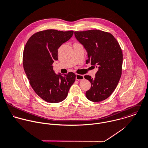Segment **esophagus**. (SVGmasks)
Here are the masks:
<instances>
[{"instance_id":"34e87169","label":"esophagus","mask_w":148,"mask_h":148,"mask_svg":"<svg viewBox=\"0 0 148 148\" xmlns=\"http://www.w3.org/2000/svg\"><path fill=\"white\" fill-rule=\"evenodd\" d=\"M75 78H76V79H77V80L81 81V80L84 79V75H80V74H76V77H75Z\"/></svg>"}]
</instances>
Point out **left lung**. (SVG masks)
<instances>
[{"instance_id":"obj_1","label":"left lung","mask_w":148,"mask_h":148,"mask_svg":"<svg viewBox=\"0 0 148 148\" xmlns=\"http://www.w3.org/2000/svg\"><path fill=\"white\" fill-rule=\"evenodd\" d=\"M74 34L86 50V63L99 69L94 79L84 76L91 84L86 96L91 101H103L113 93L122 75L123 53L119 44L112 34L99 30L74 32Z\"/></svg>"}]
</instances>
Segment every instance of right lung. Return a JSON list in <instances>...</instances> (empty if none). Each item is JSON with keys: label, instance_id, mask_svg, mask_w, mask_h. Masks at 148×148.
<instances>
[{"label": "right lung", "instance_id": "obj_1", "mask_svg": "<svg viewBox=\"0 0 148 148\" xmlns=\"http://www.w3.org/2000/svg\"><path fill=\"white\" fill-rule=\"evenodd\" d=\"M74 31L48 29L33 34L23 53V66L29 83L36 93L50 103L63 101L75 80L73 72L56 74L52 64L58 60V50L73 35Z\"/></svg>", "mask_w": 148, "mask_h": 148}]
</instances>
